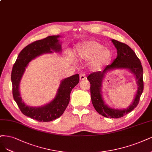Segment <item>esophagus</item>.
Wrapping results in <instances>:
<instances>
[{"label":"esophagus","mask_w":152,"mask_h":152,"mask_svg":"<svg viewBox=\"0 0 152 152\" xmlns=\"http://www.w3.org/2000/svg\"><path fill=\"white\" fill-rule=\"evenodd\" d=\"M86 78V74H84V73H82V74H80V80L81 81L85 80Z\"/></svg>","instance_id":"esophagus-1"}]
</instances>
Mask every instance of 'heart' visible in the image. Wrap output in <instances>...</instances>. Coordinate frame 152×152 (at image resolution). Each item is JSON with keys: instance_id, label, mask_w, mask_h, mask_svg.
I'll list each match as a JSON object with an SVG mask.
<instances>
[{"instance_id": "heart-1", "label": "heart", "mask_w": 152, "mask_h": 152, "mask_svg": "<svg viewBox=\"0 0 152 152\" xmlns=\"http://www.w3.org/2000/svg\"><path fill=\"white\" fill-rule=\"evenodd\" d=\"M104 46L95 41H88L78 45L76 48V55L81 59L92 60V66L94 69L99 70L111 61L113 54Z\"/></svg>"}]
</instances>
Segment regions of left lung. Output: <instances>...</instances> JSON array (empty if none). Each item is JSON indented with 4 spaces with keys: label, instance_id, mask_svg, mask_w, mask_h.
Segmentation results:
<instances>
[{
    "label": "left lung",
    "instance_id": "left-lung-1",
    "mask_svg": "<svg viewBox=\"0 0 152 152\" xmlns=\"http://www.w3.org/2000/svg\"><path fill=\"white\" fill-rule=\"evenodd\" d=\"M112 42L117 49V57L111 65H108L102 72H92L87 77L91 83V95L93 106L98 113L106 118H119L123 117L137 107L143 91V67L134 51L126 44L115 39ZM114 68H126L132 71L137 80L138 90L133 104L126 110H114L104 104L100 92L103 78L106 73Z\"/></svg>",
    "mask_w": 152,
    "mask_h": 152
}]
</instances>
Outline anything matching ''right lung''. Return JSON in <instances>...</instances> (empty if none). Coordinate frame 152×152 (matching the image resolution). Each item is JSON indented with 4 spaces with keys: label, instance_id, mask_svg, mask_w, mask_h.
Wrapping results in <instances>:
<instances>
[{
    "label": "right lung",
    "instance_id": "obj_1",
    "mask_svg": "<svg viewBox=\"0 0 152 152\" xmlns=\"http://www.w3.org/2000/svg\"><path fill=\"white\" fill-rule=\"evenodd\" d=\"M59 36H50L43 39L36 41L26 46L20 52L13 65L11 73L12 95L20 111L25 116L38 121L48 122L60 118L64 114L70 101V92L79 82V75L75 74L63 80L60 83L55 98L46 105L33 107L26 106L23 102L19 91V82L24 74L25 68L29 62L36 56L43 53L61 50L58 38Z\"/></svg>",
    "mask_w": 152,
    "mask_h": 152
}]
</instances>
